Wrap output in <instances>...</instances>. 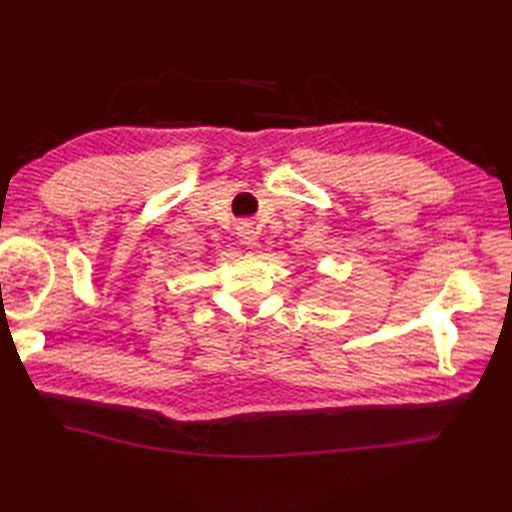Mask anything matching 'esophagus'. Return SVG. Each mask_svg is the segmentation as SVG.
Wrapping results in <instances>:
<instances>
[{"instance_id":"obj_1","label":"esophagus","mask_w":512,"mask_h":512,"mask_svg":"<svg viewBox=\"0 0 512 512\" xmlns=\"http://www.w3.org/2000/svg\"><path fill=\"white\" fill-rule=\"evenodd\" d=\"M237 237L244 246H255L257 244V228L250 222H242L237 226Z\"/></svg>"}]
</instances>
